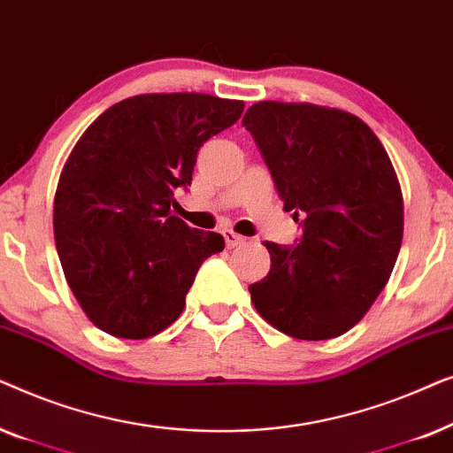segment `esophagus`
Listing matches in <instances>:
<instances>
[{"label":"esophagus","mask_w":453,"mask_h":453,"mask_svg":"<svg viewBox=\"0 0 453 453\" xmlns=\"http://www.w3.org/2000/svg\"><path fill=\"white\" fill-rule=\"evenodd\" d=\"M222 234H225V241H226L228 250H233V247H237V245H241L245 241V237H241V234L231 231V228H226V231L222 233Z\"/></svg>","instance_id":"esophagus-1"}]
</instances>
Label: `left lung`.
Listing matches in <instances>:
<instances>
[{
  "mask_svg": "<svg viewBox=\"0 0 453 453\" xmlns=\"http://www.w3.org/2000/svg\"><path fill=\"white\" fill-rule=\"evenodd\" d=\"M243 126L303 226L293 247L264 243L272 265L250 287L253 307L287 336L336 338L369 311L398 257L404 202L392 160L340 109L262 101Z\"/></svg>",
  "mask_w": 453,
  "mask_h": 453,
  "instance_id": "8db88e82",
  "label": "left lung"
}]
</instances>
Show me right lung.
Wrapping results in <instances>:
<instances>
[{"mask_svg":"<svg viewBox=\"0 0 453 453\" xmlns=\"http://www.w3.org/2000/svg\"><path fill=\"white\" fill-rule=\"evenodd\" d=\"M243 101L200 92L138 95L82 134L59 175L53 233L80 307L98 330L144 340L169 327L219 233L171 214L203 142L231 127Z\"/></svg>","mask_w":453,"mask_h":453,"instance_id":"right-lung-1","label":"right lung"}]
</instances>
